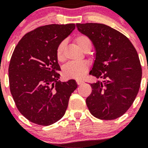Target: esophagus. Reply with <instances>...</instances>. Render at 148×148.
<instances>
[{
  "instance_id": "obj_1",
  "label": "esophagus",
  "mask_w": 148,
  "mask_h": 148,
  "mask_svg": "<svg viewBox=\"0 0 148 148\" xmlns=\"http://www.w3.org/2000/svg\"><path fill=\"white\" fill-rule=\"evenodd\" d=\"M76 82L78 84H81L83 83V80H82V79H80V78H78V79H76Z\"/></svg>"
}]
</instances>
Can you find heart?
Wrapping results in <instances>:
<instances>
[{
  "label": "heart",
  "instance_id": "heart-1",
  "mask_svg": "<svg viewBox=\"0 0 148 148\" xmlns=\"http://www.w3.org/2000/svg\"><path fill=\"white\" fill-rule=\"evenodd\" d=\"M74 40L78 47L83 51L87 50V49H91L92 47V41L90 38L86 35L80 34V35H76ZM64 41H61L56 48V58L59 62L64 61ZM87 70H88V64L84 61L70 62L64 66L63 70V73L65 76L69 77V78H81L85 74Z\"/></svg>",
  "mask_w": 148,
  "mask_h": 148
}]
</instances>
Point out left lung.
Listing matches in <instances>:
<instances>
[{
  "label": "left lung",
  "mask_w": 148,
  "mask_h": 148,
  "mask_svg": "<svg viewBox=\"0 0 148 148\" xmlns=\"http://www.w3.org/2000/svg\"><path fill=\"white\" fill-rule=\"evenodd\" d=\"M96 49L90 72L104 82L91 84L86 99L90 113L101 120H113L125 114L136 97L142 80V66L130 40L120 32L102 23H77Z\"/></svg>",
  "instance_id": "8db88e82"
}]
</instances>
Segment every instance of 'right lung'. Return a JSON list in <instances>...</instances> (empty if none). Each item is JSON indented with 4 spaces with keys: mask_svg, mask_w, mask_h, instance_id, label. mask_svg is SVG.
I'll return each mask as SVG.
<instances>
[{
    "mask_svg": "<svg viewBox=\"0 0 148 148\" xmlns=\"http://www.w3.org/2000/svg\"><path fill=\"white\" fill-rule=\"evenodd\" d=\"M74 23L49 24L27 32L13 51L9 66L10 89L17 108L36 125L48 126L66 110L75 80L58 81L56 48L75 29Z\"/></svg>",
    "mask_w": 148,
    "mask_h": 148,
    "instance_id": "right-lung-1",
    "label": "right lung"
}]
</instances>
